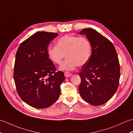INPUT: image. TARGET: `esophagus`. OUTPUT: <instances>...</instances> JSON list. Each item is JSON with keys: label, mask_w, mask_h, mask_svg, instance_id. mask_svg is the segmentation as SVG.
Segmentation results:
<instances>
[{"label": "esophagus", "mask_w": 133, "mask_h": 133, "mask_svg": "<svg viewBox=\"0 0 133 133\" xmlns=\"http://www.w3.org/2000/svg\"><path fill=\"white\" fill-rule=\"evenodd\" d=\"M64 76L66 78H69V77H71V73H70L69 72H67V71L64 72Z\"/></svg>", "instance_id": "obj_1"}]
</instances>
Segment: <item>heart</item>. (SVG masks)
I'll use <instances>...</instances> for the list:
<instances>
[{
  "instance_id": "heart-1",
  "label": "heart",
  "mask_w": 133,
  "mask_h": 133,
  "mask_svg": "<svg viewBox=\"0 0 133 133\" xmlns=\"http://www.w3.org/2000/svg\"><path fill=\"white\" fill-rule=\"evenodd\" d=\"M92 46L88 39L83 36L66 35L56 42V46H49L47 53L54 63L60 64L64 56L66 59L60 66L61 70H72L77 66L86 64L91 57Z\"/></svg>"
}]
</instances>
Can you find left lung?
<instances>
[{"label":"left lung","instance_id":"8db88e82","mask_svg":"<svg viewBox=\"0 0 133 133\" xmlns=\"http://www.w3.org/2000/svg\"><path fill=\"white\" fill-rule=\"evenodd\" d=\"M79 33L91 42L92 52L79 74L81 79L79 91L87 103L101 105L112 97L119 86L120 66L117 53L113 44L95 30L84 29Z\"/></svg>","mask_w":133,"mask_h":133}]
</instances>
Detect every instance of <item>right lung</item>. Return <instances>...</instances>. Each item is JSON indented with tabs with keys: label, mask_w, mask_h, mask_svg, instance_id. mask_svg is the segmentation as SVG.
Segmentation results:
<instances>
[{
	"label": "right lung",
	"mask_w": 133,
	"mask_h": 133,
	"mask_svg": "<svg viewBox=\"0 0 133 133\" xmlns=\"http://www.w3.org/2000/svg\"><path fill=\"white\" fill-rule=\"evenodd\" d=\"M57 33L40 31L20 44L14 64V79L21 98L30 106L44 109L59 97L64 73L47 55V47Z\"/></svg>",
	"instance_id": "obj_1"
}]
</instances>
